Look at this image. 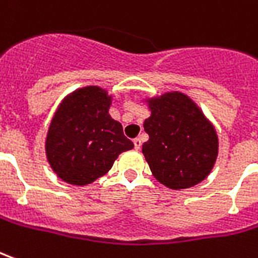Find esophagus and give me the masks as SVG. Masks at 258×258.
Returning <instances> with one entry per match:
<instances>
[{"label": "esophagus", "mask_w": 258, "mask_h": 258, "mask_svg": "<svg viewBox=\"0 0 258 258\" xmlns=\"http://www.w3.org/2000/svg\"><path fill=\"white\" fill-rule=\"evenodd\" d=\"M133 142H134L135 149H140V148H141V140H140V138H135Z\"/></svg>", "instance_id": "1"}]
</instances>
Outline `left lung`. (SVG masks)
I'll return each instance as SVG.
<instances>
[{
    "instance_id": "1",
    "label": "left lung",
    "mask_w": 258,
    "mask_h": 258,
    "mask_svg": "<svg viewBox=\"0 0 258 258\" xmlns=\"http://www.w3.org/2000/svg\"><path fill=\"white\" fill-rule=\"evenodd\" d=\"M151 116L144 130L149 140L142 154L154 177L172 190H183L208 177L218 158L217 130L198 104L181 92L144 100Z\"/></svg>"
}]
</instances>
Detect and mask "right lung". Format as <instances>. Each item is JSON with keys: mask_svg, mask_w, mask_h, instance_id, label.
<instances>
[{"mask_svg": "<svg viewBox=\"0 0 258 258\" xmlns=\"http://www.w3.org/2000/svg\"><path fill=\"white\" fill-rule=\"evenodd\" d=\"M111 100L100 86H85L58 104L44 148L48 165L62 181L91 184L110 170L118 155L134 148L109 114Z\"/></svg>", "mask_w": 258, "mask_h": 258, "instance_id": "1", "label": "right lung"}]
</instances>
